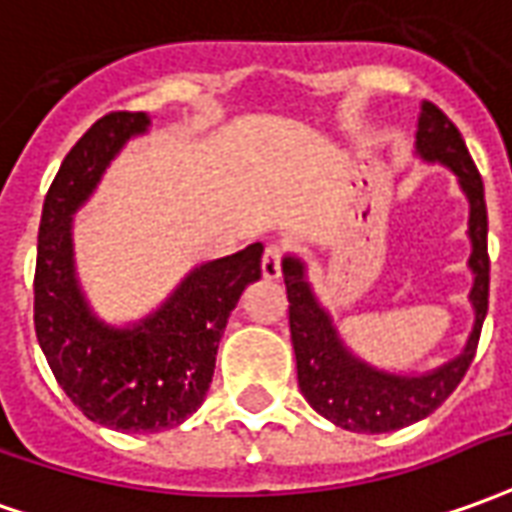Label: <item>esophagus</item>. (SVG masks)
<instances>
[{"instance_id": "esophagus-1", "label": "esophagus", "mask_w": 512, "mask_h": 512, "mask_svg": "<svg viewBox=\"0 0 512 512\" xmlns=\"http://www.w3.org/2000/svg\"><path fill=\"white\" fill-rule=\"evenodd\" d=\"M260 266H263V277H266V280H277L282 274V246L268 244Z\"/></svg>"}]
</instances>
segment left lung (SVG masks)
Masks as SVG:
<instances>
[{
  "label": "left lung",
  "mask_w": 512,
  "mask_h": 512,
  "mask_svg": "<svg viewBox=\"0 0 512 512\" xmlns=\"http://www.w3.org/2000/svg\"><path fill=\"white\" fill-rule=\"evenodd\" d=\"M416 149L424 160H438L455 171L471 205L468 266L474 271L471 305H474L477 321H474V332L468 338L463 355L424 377H396V374H385V371L366 366L363 360L349 355V349L341 343L330 316L321 310L307 285L305 266L296 257L282 260V277H285V291L291 302L288 324H291V343L296 352L299 388L316 413L349 432L374 435V432L402 430L407 424L435 413L466 377L468 366L477 355L482 321L488 313L491 260H488V210H485V188H482L480 171L468 155L460 130L441 107L430 102H424L421 107Z\"/></svg>",
  "instance_id": "obj_1"
}]
</instances>
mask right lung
<instances>
[{
  "label": "right lung",
  "mask_w": 512,
  "mask_h": 512,
  "mask_svg": "<svg viewBox=\"0 0 512 512\" xmlns=\"http://www.w3.org/2000/svg\"><path fill=\"white\" fill-rule=\"evenodd\" d=\"M146 113L113 110L71 146L49 185L38 227L35 335L55 380L91 421L121 432L177 427L205 402L227 318L260 280L263 244L194 268L138 327L113 330L88 310L74 277L71 213L88 199Z\"/></svg>",
  "instance_id": "right-lung-1"
}]
</instances>
